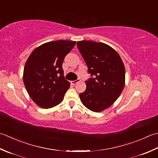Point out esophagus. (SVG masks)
Segmentation results:
<instances>
[{
  "label": "esophagus",
  "mask_w": 158,
  "mask_h": 158,
  "mask_svg": "<svg viewBox=\"0 0 158 158\" xmlns=\"http://www.w3.org/2000/svg\"><path fill=\"white\" fill-rule=\"evenodd\" d=\"M80 81V79H77L76 80H73V81H72V85H76V84L79 82Z\"/></svg>",
  "instance_id": "1"
}]
</instances>
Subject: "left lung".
Listing matches in <instances>:
<instances>
[{
  "instance_id": "left-lung-1",
  "label": "left lung",
  "mask_w": 158,
  "mask_h": 158,
  "mask_svg": "<svg viewBox=\"0 0 158 158\" xmlns=\"http://www.w3.org/2000/svg\"><path fill=\"white\" fill-rule=\"evenodd\" d=\"M77 46L91 76L80 98L90 110H104L117 100L124 88V64L117 51L106 44L80 41Z\"/></svg>"
}]
</instances>
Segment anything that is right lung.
Returning a JSON list of instances; mask_svg holds the SVG:
<instances>
[{
    "label": "right lung",
    "instance_id": "1",
    "mask_svg": "<svg viewBox=\"0 0 158 158\" xmlns=\"http://www.w3.org/2000/svg\"><path fill=\"white\" fill-rule=\"evenodd\" d=\"M73 41L57 40L41 45L26 62L23 81L33 101L42 108H50L63 101L69 88L64 78L63 62L74 47Z\"/></svg>",
    "mask_w": 158,
    "mask_h": 158
}]
</instances>
